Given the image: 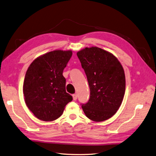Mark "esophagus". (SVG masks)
<instances>
[{"instance_id":"34e87169","label":"esophagus","mask_w":156,"mask_h":156,"mask_svg":"<svg viewBox=\"0 0 156 156\" xmlns=\"http://www.w3.org/2000/svg\"><path fill=\"white\" fill-rule=\"evenodd\" d=\"M73 100H76L77 99V95L76 94H74L73 95Z\"/></svg>"}]
</instances>
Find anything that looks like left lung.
<instances>
[{"mask_svg": "<svg viewBox=\"0 0 156 156\" xmlns=\"http://www.w3.org/2000/svg\"><path fill=\"white\" fill-rule=\"evenodd\" d=\"M77 55L90 90L89 101L82 105L84 114L94 122L109 119L119 110L125 94L123 67L114 55L98 47L84 48Z\"/></svg>", "mask_w": 156, "mask_h": 156, "instance_id": "1", "label": "left lung"}]
</instances>
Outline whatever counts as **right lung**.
Instances as JSON below:
<instances>
[{
    "label": "right lung",
    "mask_w": 156,
    "mask_h": 156,
    "mask_svg": "<svg viewBox=\"0 0 156 156\" xmlns=\"http://www.w3.org/2000/svg\"><path fill=\"white\" fill-rule=\"evenodd\" d=\"M72 55V50H55L39 56L28 68L23 92L27 106L39 120H56L72 101L62 75Z\"/></svg>",
    "instance_id": "1"
}]
</instances>
